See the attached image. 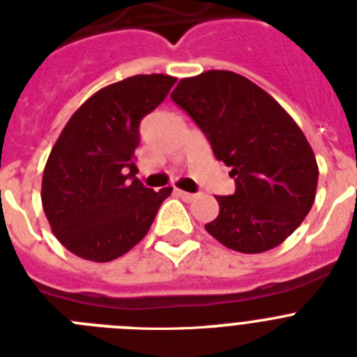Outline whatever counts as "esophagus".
<instances>
[{
    "label": "esophagus",
    "instance_id": "1",
    "mask_svg": "<svg viewBox=\"0 0 357 357\" xmlns=\"http://www.w3.org/2000/svg\"><path fill=\"white\" fill-rule=\"evenodd\" d=\"M176 195L185 202H193L195 198H197V195L195 193H188V191H182V189H176Z\"/></svg>",
    "mask_w": 357,
    "mask_h": 357
}]
</instances>
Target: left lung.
I'll return each instance as SVG.
<instances>
[{
  "label": "left lung",
  "mask_w": 357,
  "mask_h": 357,
  "mask_svg": "<svg viewBox=\"0 0 357 357\" xmlns=\"http://www.w3.org/2000/svg\"><path fill=\"white\" fill-rule=\"evenodd\" d=\"M172 100L206 134L218 160L232 168L234 195L216 197L220 213L206 225L241 254L284 241L313 207L318 164L301 127L266 91L232 71L182 78Z\"/></svg>",
  "instance_id": "1"
}]
</instances>
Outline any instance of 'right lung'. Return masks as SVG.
Masks as SVG:
<instances>
[{
    "instance_id": "right-lung-1",
    "label": "right lung",
    "mask_w": 357,
    "mask_h": 357,
    "mask_svg": "<svg viewBox=\"0 0 357 357\" xmlns=\"http://www.w3.org/2000/svg\"><path fill=\"white\" fill-rule=\"evenodd\" d=\"M176 78L135 75L110 84L66 123L43 173V209L56 239L82 259L109 263L146 236L173 188L137 178L139 123Z\"/></svg>"
}]
</instances>
